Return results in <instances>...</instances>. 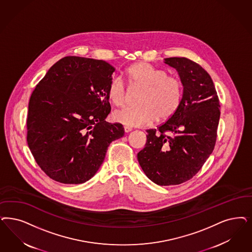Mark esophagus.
Here are the masks:
<instances>
[{
	"label": "esophagus",
	"instance_id": "1",
	"mask_svg": "<svg viewBox=\"0 0 252 252\" xmlns=\"http://www.w3.org/2000/svg\"><path fill=\"white\" fill-rule=\"evenodd\" d=\"M124 130H125L126 133H128V132H130V131L132 130V127L126 126H124Z\"/></svg>",
	"mask_w": 252,
	"mask_h": 252
}]
</instances>
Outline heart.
Listing matches in <instances>:
<instances>
[{"instance_id": "obj_1", "label": "heart", "mask_w": 252, "mask_h": 252, "mask_svg": "<svg viewBox=\"0 0 252 252\" xmlns=\"http://www.w3.org/2000/svg\"><path fill=\"white\" fill-rule=\"evenodd\" d=\"M131 85L143 87L139 106L126 107L113 113L114 120L129 126H144L159 119L165 120L178 110L183 98L181 79L168 76L165 69L148 62H138L126 71ZM108 98L114 106L126 103V90L120 77H113L108 87Z\"/></svg>"}]
</instances>
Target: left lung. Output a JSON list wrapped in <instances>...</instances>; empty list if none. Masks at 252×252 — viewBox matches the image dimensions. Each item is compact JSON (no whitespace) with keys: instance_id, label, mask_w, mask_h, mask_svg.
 Instances as JSON below:
<instances>
[{"instance_id":"1","label":"left lung","mask_w":252,"mask_h":252,"mask_svg":"<svg viewBox=\"0 0 252 252\" xmlns=\"http://www.w3.org/2000/svg\"><path fill=\"white\" fill-rule=\"evenodd\" d=\"M164 61L180 75L183 98L167 121L148 129L138 161L152 182L167 186L191 180L212 154L220 106L212 79L199 64L186 58Z\"/></svg>"}]
</instances>
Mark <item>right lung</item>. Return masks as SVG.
<instances>
[{
	"instance_id": "right-lung-1",
	"label": "right lung",
	"mask_w": 252,
	"mask_h": 252,
	"mask_svg": "<svg viewBox=\"0 0 252 252\" xmlns=\"http://www.w3.org/2000/svg\"><path fill=\"white\" fill-rule=\"evenodd\" d=\"M114 70L104 61L69 56L55 63L35 87L27 141L36 163L54 181L86 183L103 163L111 142L124 136L121 124L105 121Z\"/></svg>"
}]
</instances>
